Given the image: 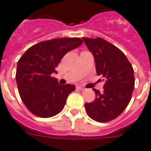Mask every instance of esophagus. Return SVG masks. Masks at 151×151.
I'll list each match as a JSON object with an SVG mask.
<instances>
[{
  "label": "esophagus",
  "instance_id": "34e87169",
  "mask_svg": "<svg viewBox=\"0 0 151 151\" xmlns=\"http://www.w3.org/2000/svg\"><path fill=\"white\" fill-rule=\"evenodd\" d=\"M77 89L82 91V90H84L85 88H84V87H81V86H77Z\"/></svg>",
  "mask_w": 151,
  "mask_h": 151
}]
</instances>
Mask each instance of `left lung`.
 Instances as JSON below:
<instances>
[{"label": "left lung", "instance_id": "obj_1", "mask_svg": "<svg viewBox=\"0 0 151 151\" xmlns=\"http://www.w3.org/2000/svg\"><path fill=\"white\" fill-rule=\"evenodd\" d=\"M93 54L97 75L103 77L104 91L93 89L96 98L85 104L88 116L97 122H108L121 114L130 103L134 88V73L125 54L101 37H83Z\"/></svg>", "mask_w": 151, "mask_h": 151}]
</instances>
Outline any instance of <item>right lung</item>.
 Listing matches in <instances>:
<instances>
[{
    "mask_svg": "<svg viewBox=\"0 0 151 151\" xmlns=\"http://www.w3.org/2000/svg\"><path fill=\"white\" fill-rule=\"evenodd\" d=\"M81 39L56 38L41 41L26 50L17 62L16 81L26 107L40 117L47 118L64 108L75 86L61 85L51 73L68 52L81 46Z\"/></svg>",
    "mask_w": 151,
    "mask_h": 151,
    "instance_id": "add662e5",
    "label": "right lung"
}]
</instances>
